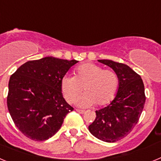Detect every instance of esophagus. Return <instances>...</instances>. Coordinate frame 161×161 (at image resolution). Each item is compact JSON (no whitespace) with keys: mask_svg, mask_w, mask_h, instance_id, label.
I'll return each instance as SVG.
<instances>
[{"mask_svg":"<svg viewBox=\"0 0 161 161\" xmlns=\"http://www.w3.org/2000/svg\"><path fill=\"white\" fill-rule=\"evenodd\" d=\"M76 111L80 114H84L85 112V110H84V109H76Z\"/></svg>","mask_w":161,"mask_h":161,"instance_id":"1","label":"esophagus"}]
</instances>
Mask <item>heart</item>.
Segmentation results:
<instances>
[{"label": "heart", "mask_w": 161, "mask_h": 161, "mask_svg": "<svg viewBox=\"0 0 161 161\" xmlns=\"http://www.w3.org/2000/svg\"><path fill=\"white\" fill-rule=\"evenodd\" d=\"M119 83L114 71L88 63L76 68L74 76L65 75L61 79L60 89L65 100L72 103L84 87L85 93L76 99V104L80 107H89L95 103L104 106L113 100Z\"/></svg>", "instance_id": "1"}]
</instances>
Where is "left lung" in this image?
I'll return each instance as SVG.
<instances>
[{
  "label": "left lung",
  "mask_w": 161,
  "mask_h": 161,
  "mask_svg": "<svg viewBox=\"0 0 161 161\" xmlns=\"http://www.w3.org/2000/svg\"><path fill=\"white\" fill-rule=\"evenodd\" d=\"M98 62L117 74L119 88L110 103L96 110L97 117L89 130L98 139L114 143L127 136L138 123L146 100L144 85L141 76L126 64L109 59Z\"/></svg>",
  "instance_id": "8db88e82"
}]
</instances>
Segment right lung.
<instances>
[{"label": "right lung", "instance_id": "obj_1", "mask_svg": "<svg viewBox=\"0 0 161 161\" xmlns=\"http://www.w3.org/2000/svg\"><path fill=\"white\" fill-rule=\"evenodd\" d=\"M77 62L48 56L28 61L10 76L7 106L24 136L43 141L59 130L73 110L63 97L61 79Z\"/></svg>", "mask_w": 161, "mask_h": 161}]
</instances>
